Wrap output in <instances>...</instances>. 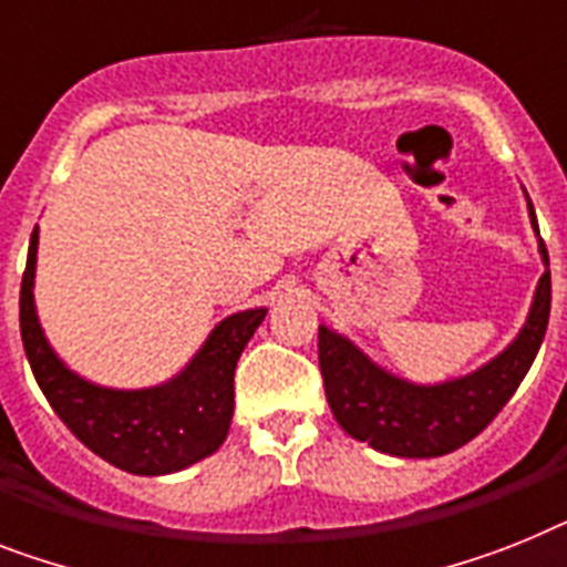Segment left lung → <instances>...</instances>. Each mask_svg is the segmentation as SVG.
<instances>
[{
    "label": "left lung",
    "mask_w": 567,
    "mask_h": 567,
    "mask_svg": "<svg viewBox=\"0 0 567 567\" xmlns=\"http://www.w3.org/2000/svg\"><path fill=\"white\" fill-rule=\"evenodd\" d=\"M530 223L536 226L533 203ZM545 275L533 295L530 316L504 353L478 371L441 385H414L382 371L344 336L318 327V368L333 417L350 437L394 457H441L478 437L516 394L545 339L550 318V260L539 240Z\"/></svg>",
    "instance_id": "8db88e82"
}]
</instances>
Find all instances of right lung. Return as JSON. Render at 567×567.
<instances>
[{
    "instance_id": "obj_1",
    "label": "right lung",
    "mask_w": 567,
    "mask_h": 567,
    "mask_svg": "<svg viewBox=\"0 0 567 567\" xmlns=\"http://www.w3.org/2000/svg\"><path fill=\"white\" fill-rule=\"evenodd\" d=\"M37 228L20 289V333L28 364L51 409L97 457L133 475H167L214 455L234 414V368L266 310L234 312L214 327L179 377L142 391L92 385L49 348L34 310Z\"/></svg>"
}]
</instances>
